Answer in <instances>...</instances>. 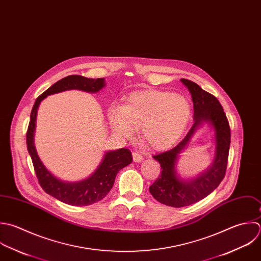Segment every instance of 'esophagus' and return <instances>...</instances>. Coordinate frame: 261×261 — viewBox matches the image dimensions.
<instances>
[{
	"instance_id": "obj_1",
	"label": "esophagus",
	"mask_w": 261,
	"mask_h": 261,
	"mask_svg": "<svg viewBox=\"0 0 261 261\" xmlns=\"http://www.w3.org/2000/svg\"><path fill=\"white\" fill-rule=\"evenodd\" d=\"M132 156H133V161L135 162V163H141L142 162V160H143V158H142V155L141 154H139L138 152H133L132 153Z\"/></svg>"
}]
</instances>
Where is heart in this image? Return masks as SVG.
I'll return each mask as SVG.
<instances>
[{"label": "heart", "mask_w": 261, "mask_h": 261, "mask_svg": "<svg viewBox=\"0 0 261 261\" xmlns=\"http://www.w3.org/2000/svg\"><path fill=\"white\" fill-rule=\"evenodd\" d=\"M191 103L182 94L163 90L133 92L121 108H111L110 126L115 134L132 138L140 128L141 139L153 149H166L176 143L186 130Z\"/></svg>", "instance_id": "heart-1"}]
</instances>
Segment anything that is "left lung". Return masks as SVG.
Returning a JSON list of instances; mask_svg holds the SVG:
<instances>
[{
	"mask_svg": "<svg viewBox=\"0 0 261 261\" xmlns=\"http://www.w3.org/2000/svg\"><path fill=\"white\" fill-rule=\"evenodd\" d=\"M189 90L193 101L194 124L185 138L174 148L152 158L160 163L162 174L149 187L150 194L161 203L183 207L191 205L210 195L225 177L231 131L220 101L196 83L180 80ZM204 124L214 132V160L211 166L195 177L185 178L177 172L179 154L187 148L195 132Z\"/></svg>",
	"mask_w": 261,
	"mask_h": 261,
	"instance_id": "1",
	"label": "left lung"
}]
</instances>
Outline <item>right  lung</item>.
Returning <instances> with one entry per match:
<instances>
[{"mask_svg": "<svg viewBox=\"0 0 261 261\" xmlns=\"http://www.w3.org/2000/svg\"><path fill=\"white\" fill-rule=\"evenodd\" d=\"M106 86L105 78L90 79L80 75L67 76L39 95L30 114V122L26 134L27 150L32 160L34 171L42 189L58 200L73 206H86L105 198L113 188L115 179L120 170L130 165L133 161L132 153L127 148L108 150L95 171L87 178L70 182L55 176L41 162L34 145L37 110L40 102L48 95L66 90H82L96 93Z\"/></svg>", "mask_w": 261, "mask_h": 261, "instance_id": "right-lung-1", "label": "right lung"}]
</instances>
